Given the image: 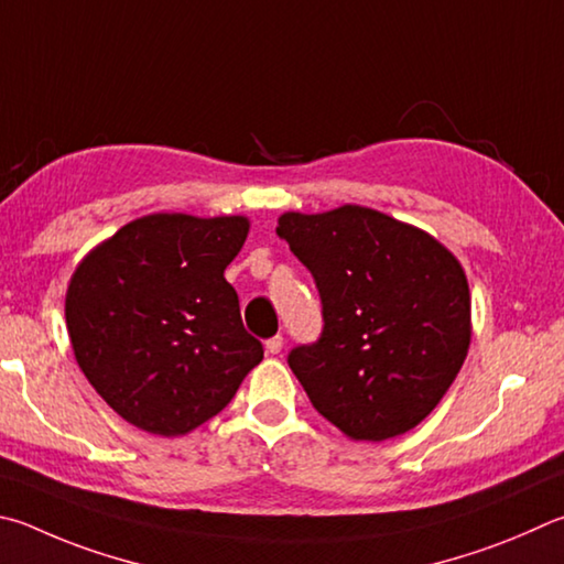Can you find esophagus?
<instances>
[{
  "mask_svg": "<svg viewBox=\"0 0 564 564\" xmlns=\"http://www.w3.org/2000/svg\"><path fill=\"white\" fill-rule=\"evenodd\" d=\"M281 350H283V337L281 335H273V337H269V340H265V352L279 355Z\"/></svg>",
  "mask_w": 564,
  "mask_h": 564,
  "instance_id": "obj_1",
  "label": "esophagus"
}]
</instances>
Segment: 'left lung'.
<instances>
[{"mask_svg":"<svg viewBox=\"0 0 564 564\" xmlns=\"http://www.w3.org/2000/svg\"><path fill=\"white\" fill-rule=\"evenodd\" d=\"M275 234L323 301L321 340L289 355L313 406L355 442H384L424 422L470 345V293L456 256L360 204L285 212Z\"/></svg>","mask_w":564,"mask_h":564,"instance_id":"left-lung-1","label":"left lung"}]
</instances>
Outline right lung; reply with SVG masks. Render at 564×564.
<instances>
[{
	"instance_id": "obj_1",
	"label": "right lung",
	"mask_w": 564,
	"mask_h": 564,
	"mask_svg": "<svg viewBox=\"0 0 564 564\" xmlns=\"http://www.w3.org/2000/svg\"><path fill=\"white\" fill-rule=\"evenodd\" d=\"M247 217L148 214L90 249L66 291L76 362L112 412L158 436H184L237 394L261 343L243 330L224 279Z\"/></svg>"
}]
</instances>
